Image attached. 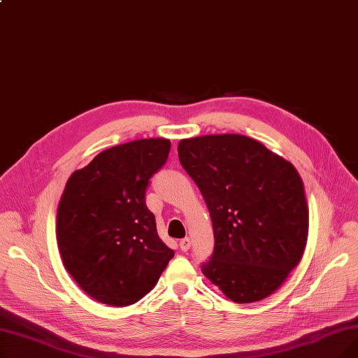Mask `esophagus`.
I'll return each instance as SVG.
<instances>
[{
  "mask_svg": "<svg viewBox=\"0 0 358 358\" xmlns=\"http://www.w3.org/2000/svg\"><path fill=\"white\" fill-rule=\"evenodd\" d=\"M190 247H192V242H190V238L189 236H185V238H182L181 241H180V250L181 251H189L190 250Z\"/></svg>",
  "mask_w": 358,
  "mask_h": 358,
  "instance_id": "1",
  "label": "esophagus"
}]
</instances>
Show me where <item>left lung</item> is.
<instances>
[{
  "label": "left lung",
  "instance_id": "obj_1",
  "mask_svg": "<svg viewBox=\"0 0 358 358\" xmlns=\"http://www.w3.org/2000/svg\"><path fill=\"white\" fill-rule=\"evenodd\" d=\"M178 158L213 224L215 250L203 274L235 303L266 299L306 247L309 212L296 168L242 135L182 139Z\"/></svg>",
  "mask_w": 358,
  "mask_h": 358
}]
</instances>
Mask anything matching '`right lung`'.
Masks as SVG:
<instances>
[{
	"label": "right lung",
	"mask_w": 358,
	"mask_h": 358,
	"mask_svg": "<svg viewBox=\"0 0 358 358\" xmlns=\"http://www.w3.org/2000/svg\"><path fill=\"white\" fill-rule=\"evenodd\" d=\"M169 148L161 138L113 146L66 181L56 217L59 252L72 278L97 302L136 303L174 257L145 203L149 178L166 162Z\"/></svg>",
	"instance_id": "obj_1"
}]
</instances>
